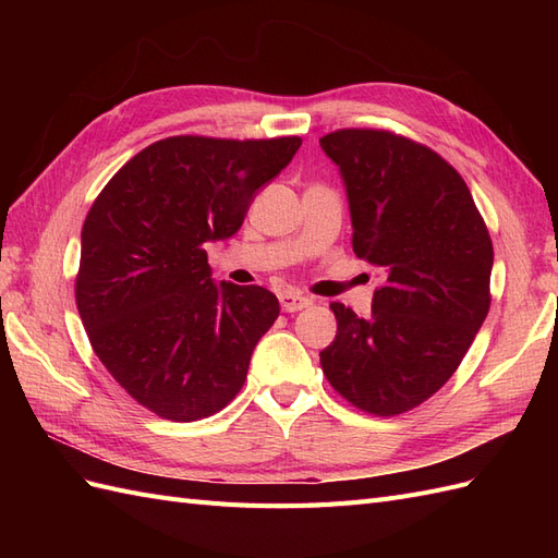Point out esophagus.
I'll use <instances>...</instances> for the list:
<instances>
[{"mask_svg": "<svg viewBox=\"0 0 558 558\" xmlns=\"http://www.w3.org/2000/svg\"><path fill=\"white\" fill-rule=\"evenodd\" d=\"M279 302H281V310H283V312H300V310H305V307L312 305L310 298L300 295V293H293V291L281 293V295H279Z\"/></svg>", "mask_w": 558, "mask_h": 558, "instance_id": "esophagus-1", "label": "esophagus"}]
</instances>
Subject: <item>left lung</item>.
<instances>
[{"label":"left lung","mask_w":558,"mask_h":558,"mask_svg":"<svg viewBox=\"0 0 558 558\" xmlns=\"http://www.w3.org/2000/svg\"><path fill=\"white\" fill-rule=\"evenodd\" d=\"M318 144L347 185L353 253L384 275L369 318L330 302L337 335L320 367L353 408L410 412L449 381L484 324L492 238L463 177L433 148L375 128Z\"/></svg>","instance_id":"1"}]
</instances>
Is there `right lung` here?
<instances>
[{
    "label": "right lung",
    "instance_id": "add662e5",
    "mask_svg": "<svg viewBox=\"0 0 558 558\" xmlns=\"http://www.w3.org/2000/svg\"><path fill=\"white\" fill-rule=\"evenodd\" d=\"M300 144L179 134L140 150L95 197L76 307L109 375L160 418H207L242 391L279 300L263 286H216L205 244L240 230Z\"/></svg>",
    "mask_w": 558,
    "mask_h": 558
}]
</instances>
